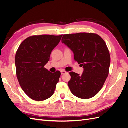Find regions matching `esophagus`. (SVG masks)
Returning a JSON list of instances; mask_svg holds the SVG:
<instances>
[{
	"mask_svg": "<svg viewBox=\"0 0 128 128\" xmlns=\"http://www.w3.org/2000/svg\"><path fill=\"white\" fill-rule=\"evenodd\" d=\"M66 73H67V72H66V71H64V70H61V75L64 74H66Z\"/></svg>",
	"mask_w": 128,
	"mask_h": 128,
	"instance_id": "1",
	"label": "esophagus"
}]
</instances>
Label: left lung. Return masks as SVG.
<instances>
[{
  "mask_svg": "<svg viewBox=\"0 0 128 128\" xmlns=\"http://www.w3.org/2000/svg\"><path fill=\"white\" fill-rule=\"evenodd\" d=\"M62 42L70 48L75 60L84 68L82 75L69 72L68 84L72 93L80 99L94 97L109 74L110 56L106 42L97 34L86 32L64 34Z\"/></svg>",
  "mask_w": 128,
  "mask_h": 128,
  "instance_id": "left-lung-1",
  "label": "left lung"
}]
</instances>
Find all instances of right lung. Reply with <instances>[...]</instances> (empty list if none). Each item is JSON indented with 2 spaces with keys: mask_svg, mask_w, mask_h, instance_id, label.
I'll return each instance as SVG.
<instances>
[{
  "mask_svg": "<svg viewBox=\"0 0 128 128\" xmlns=\"http://www.w3.org/2000/svg\"><path fill=\"white\" fill-rule=\"evenodd\" d=\"M62 36H30L22 42L16 53L15 66L19 84L25 94L36 101L51 97L59 82L61 72H50L44 66Z\"/></svg>",
  "mask_w": 128,
  "mask_h": 128,
  "instance_id": "right-lung-1",
  "label": "right lung"
}]
</instances>
